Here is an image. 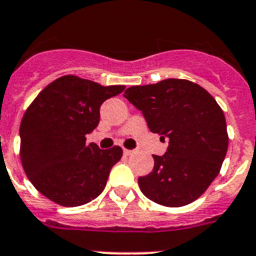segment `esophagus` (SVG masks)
<instances>
[{"label": "esophagus", "mask_w": 256, "mask_h": 256, "mask_svg": "<svg viewBox=\"0 0 256 256\" xmlns=\"http://www.w3.org/2000/svg\"><path fill=\"white\" fill-rule=\"evenodd\" d=\"M124 154H126V156H130V154H134V151H132V150H126V148H124Z\"/></svg>", "instance_id": "1"}]
</instances>
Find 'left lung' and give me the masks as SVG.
Returning a JSON list of instances; mask_svg holds the SVG:
<instances>
[{
	"mask_svg": "<svg viewBox=\"0 0 256 256\" xmlns=\"http://www.w3.org/2000/svg\"><path fill=\"white\" fill-rule=\"evenodd\" d=\"M124 96L142 110L152 132L169 140L162 156L152 154L151 173L138 178L142 192L165 207L196 200L218 177L228 151L222 109L204 88L186 79L134 86Z\"/></svg>",
	"mask_w": 256,
	"mask_h": 256,
	"instance_id": "obj_1",
	"label": "left lung"
}]
</instances>
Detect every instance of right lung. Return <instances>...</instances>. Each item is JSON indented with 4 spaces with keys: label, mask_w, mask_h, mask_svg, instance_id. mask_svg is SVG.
<instances>
[{
    "label": "right lung",
    "mask_w": 256,
    "mask_h": 256,
    "mask_svg": "<svg viewBox=\"0 0 256 256\" xmlns=\"http://www.w3.org/2000/svg\"><path fill=\"white\" fill-rule=\"evenodd\" d=\"M124 86H104L65 75L42 90L19 128L20 161L31 184L60 206L78 207L98 198L122 148L100 150L86 135L100 121V106Z\"/></svg>",
    "instance_id": "right-lung-1"
}]
</instances>
